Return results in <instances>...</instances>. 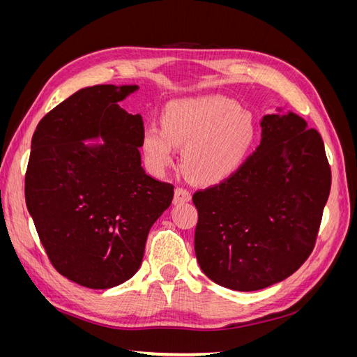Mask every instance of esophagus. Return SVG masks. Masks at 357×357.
Returning a JSON list of instances; mask_svg holds the SVG:
<instances>
[{"label":"esophagus","mask_w":357,"mask_h":357,"mask_svg":"<svg viewBox=\"0 0 357 357\" xmlns=\"http://www.w3.org/2000/svg\"><path fill=\"white\" fill-rule=\"evenodd\" d=\"M190 198H192V195H190V192L188 190V189H185V188H176V190H174V204H181V202H188V201H190Z\"/></svg>","instance_id":"34e87169"}]
</instances>
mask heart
Listing matches in <instances>:
<instances>
[{
	"mask_svg": "<svg viewBox=\"0 0 357 357\" xmlns=\"http://www.w3.org/2000/svg\"><path fill=\"white\" fill-rule=\"evenodd\" d=\"M256 123L250 112L228 96L208 95L171 102L162 126L143 131L142 149L149 167L165 172L177 162L183 147V165L190 177L214 185L234 176L252 152Z\"/></svg>",
	"mask_w": 357,
	"mask_h": 357,
	"instance_id": "heart-1",
	"label": "heart"
}]
</instances>
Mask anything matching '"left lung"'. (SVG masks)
Returning <instances> with one entry per match:
<instances>
[{
  "mask_svg": "<svg viewBox=\"0 0 357 357\" xmlns=\"http://www.w3.org/2000/svg\"><path fill=\"white\" fill-rule=\"evenodd\" d=\"M261 126V144L241 168L192 197L202 273L240 291L283 282L307 261L331 192L316 129L290 112L266 114Z\"/></svg>",
  "mask_w": 357,
  "mask_h": 357,
  "instance_id": "1",
  "label": "left lung"
}]
</instances>
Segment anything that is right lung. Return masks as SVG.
Segmentation results:
<instances>
[{
    "label": "right lung",
    "mask_w": 357,
    "mask_h": 357,
    "mask_svg": "<svg viewBox=\"0 0 357 357\" xmlns=\"http://www.w3.org/2000/svg\"><path fill=\"white\" fill-rule=\"evenodd\" d=\"M137 89H80L41 119L31 139L26 208L53 268L89 289L138 271L149 231L174 197V186L142 167L143 117L119 105ZM92 137L105 143H82Z\"/></svg>",
    "instance_id": "right-lung-1"
}]
</instances>
